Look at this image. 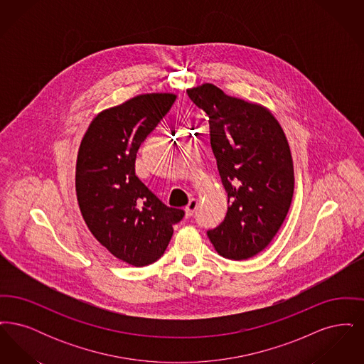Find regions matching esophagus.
Wrapping results in <instances>:
<instances>
[{
	"instance_id": "1",
	"label": "esophagus",
	"mask_w": 364,
	"mask_h": 364,
	"mask_svg": "<svg viewBox=\"0 0 364 364\" xmlns=\"http://www.w3.org/2000/svg\"><path fill=\"white\" fill-rule=\"evenodd\" d=\"M198 206H199L198 200H196V199H191L190 203H188V205H187V208H186V214H187V217H192V215H193V213L196 211Z\"/></svg>"
}]
</instances>
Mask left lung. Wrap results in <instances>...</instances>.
I'll return each instance as SVG.
<instances>
[{"mask_svg": "<svg viewBox=\"0 0 364 364\" xmlns=\"http://www.w3.org/2000/svg\"><path fill=\"white\" fill-rule=\"evenodd\" d=\"M210 124V141L229 208L208 229L220 255L248 259L273 240L294 196V164L287 138L273 114L259 105L229 97L214 85L187 90Z\"/></svg>", "mask_w": 364, "mask_h": 364, "instance_id": "8db88e82", "label": "left lung"}]
</instances>
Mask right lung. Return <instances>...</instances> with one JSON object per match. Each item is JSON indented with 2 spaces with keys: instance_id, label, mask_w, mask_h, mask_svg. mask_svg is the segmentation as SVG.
<instances>
[{
  "instance_id": "1",
  "label": "right lung",
  "mask_w": 364,
  "mask_h": 364,
  "mask_svg": "<svg viewBox=\"0 0 364 364\" xmlns=\"http://www.w3.org/2000/svg\"><path fill=\"white\" fill-rule=\"evenodd\" d=\"M176 101L143 94L100 113L82 140L76 195L94 237L116 258L147 266L162 257L184 210L168 208L135 174L140 144Z\"/></svg>"
}]
</instances>
